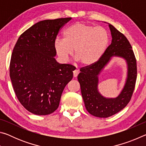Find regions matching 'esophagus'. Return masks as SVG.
Wrapping results in <instances>:
<instances>
[{
	"label": "esophagus",
	"mask_w": 146,
	"mask_h": 146,
	"mask_svg": "<svg viewBox=\"0 0 146 146\" xmlns=\"http://www.w3.org/2000/svg\"><path fill=\"white\" fill-rule=\"evenodd\" d=\"M78 73H79V71H78V70H74L73 71V76H74V77H76V76H78Z\"/></svg>",
	"instance_id": "obj_1"
}]
</instances>
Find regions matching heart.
<instances>
[{
  "label": "heart",
  "instance_id": "obj_1",
  "mask_svg": "<svg viewBox=\"0 0 146 146\" xmlns=\"http://www.w3.org/2000/svg\"><path fill=\"white\" fill-rule=\"evenodd\" d=\"M110 42L108 31L101 26L95 27L83 23H76L68 27L63 33V39L54 42L56 53L67 61L73 54L84 66L93 65L104 53Z\"/></svg>",
  "mask_w": 146,
  "mask_h": 146
}]
</instances>
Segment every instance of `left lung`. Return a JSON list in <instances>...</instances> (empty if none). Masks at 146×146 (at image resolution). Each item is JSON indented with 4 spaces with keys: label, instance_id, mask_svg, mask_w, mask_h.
Returning <instances> with one entry per match:
<instances>
[{
    "label": "left lung",
    "instance_id": "8db88e82",
    "mask_svg": "<svg viewBox=\"0 0 146 146\" xmlns=\"http://www.w3.org/2000/svg\"><path fill=\"white\" fill-rule=\"evenodd\" d=\"M111 44L97 62L80 69L78 80L88 111L95 117L108 118L123 110L131 98L137 76V60L129 42L124 35L109 24ZM112 56L125 58L128 64V78L125 88L115 99H106L98 93V75Z\"/></svg>",
    "mask_w": 146,
    "mask_h": 146
}]
</instances>
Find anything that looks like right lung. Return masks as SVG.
I'll return each mask as SVG.
<instances>
[{"label": "right lung", "instance_id": "1", "mask_svg": "<svg viewBox=\"0 0 146 146\" xmlns=\"http://www.w3.org/2000/svg\"><path fill=\"white\" fill-rule=\"evenodd\" d=\"M69 18L45 20L21 35L12 52L9 75L17 98L28 111L46 115L58 108L65 86L75 68L54 56V42Z\"/></svg>", "mask_w": 146, "mask_h": 146}]
</instances>
